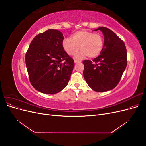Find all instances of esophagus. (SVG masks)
I'll return each instance as SVG.
<instances>
[{
    "label": "esophagus",
    "instance_id": "1",
    "mask_svg": "<svg viewBox=\"0 0 146 146\" xmlns=\"http://www.w3.org/2000/svg\"><path fill=\"white\" fill-rule=\"evenodd\" d=\"M81 61H78V60H74V63H80Z\"/></svg>",
    "mask_w": 146,
    "mask_h": 146
}]
</instances>
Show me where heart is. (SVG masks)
Segmentation results:
<instances>
[{
  "label": "heart",
  "instance_id": "heart-1",
  "mask_svg": "<svg viewBox=\"0 0 146 146\" xmlns=\"http://www.w3.org/2000/svg\"><path fill=\"white\" fill-rule=\"evenodd\" d=\"M62 45L69 55H75L80 47L82 50L76 55L77 58H82L88 56L96 58L102 50L104 39L99 33H94L86 30H80L73 34L72 38H66Z\"/></svg>",
  "mask_w": 146,
  "mask_h": 146
}]
</instances>
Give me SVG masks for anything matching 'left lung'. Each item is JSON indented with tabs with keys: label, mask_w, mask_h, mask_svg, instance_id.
Segmentation results:
<instances>
[{
	"label": "left lung",
	"mask_w": 146,
	"mask_h": 146,
	"mask_svg": "<svg viewBox=\"0 0 146 146\" xmlns=\"http://www.w3.org/2000/svg\"><path fill=\"white\" fill-rule=\"evenodd\" d=\"M104 36V43L100 55L90 60H84L83 76L92 90L105 92L113 90L120 81L127 64L125 45L110 29L100 27Z\"/></svg>",
	"instance_id": "8db88e82"
}]
</instances>
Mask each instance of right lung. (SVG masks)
<instances>
[{"mask_svg": "<svg viewBox=\"0 0 146 146\" xmlns=\"http://www.w3.org/2000/svg\"><path fill=\"white\" fill-rule=\"evenodd\" d=\"M63 33L48 29L36 35L25 54L30 82L44 94L60 92L67 86L74 66V60L64 51Z\"/></svg>", "mask_w": 146, "mask_h": 146, "instance_id": "add662e5", "label": "right lung"}]
</instances>
